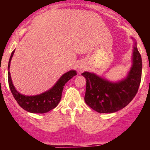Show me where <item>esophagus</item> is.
Wrapping results in <instances>:
<instances>
[{
    "label": "esophagus",
    "instance_id": "obj_1",
    "mask_svg": "<svg viewBox=\"0 0 150 150\" xmlns=\"http://www.w3.org/2000/svg\"><path fill=\"white\" fill-rule=\"evenodd\" d=\"M85 67H85V64L83 63V62H80V63L78 64L77 68H78V70H79V71H83V70L85 69Z\"/></svg>",
    "mask_w": 150,
    "mask_h": 150
}]
</instances>
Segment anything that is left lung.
<instances>
[{
  "label": "left lung",
  "instance_id": "left-lung-1",
  "mask_svg": "<svg viewBox=\"0 0 150 150\" xmlns=\"http://www.w3.org/2000/svg\"><path fill=\"white\" fill-rule=\"evenodd\" d=\"M133 39V38H132ZM132 65L126 77L118 82L85 71L86 79L85 102L91 109L100 113H112L126 107L138 91L142 74V59L133 39Z\"/></svg>",
  "mask_w": 150,
  "mask_h": 150
}]
</instances>
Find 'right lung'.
<instances>
[{"mask_svg": "<svg viewBox=\"0 0 150 150\" xmlns=\"http://www.w3.org/2000/svg\"><path fill=\"white\" fill-rule=\"evenodd\" d=\"M14 52L15 50L13 51L11 53L8 64V83H9L10 91L18 105L28 112L32 113H45L54 109L57 107L62 99V94L64 86L73 76H76V71L71 70L64 74L50 89L40 95H30V96L22 95L16 89L10 76V62L13 56Z\"/></svg>", "mask_w": 150, "mask_h": 150, "instance_id": "obj_1", "label": "right lung"}]
</instances>
